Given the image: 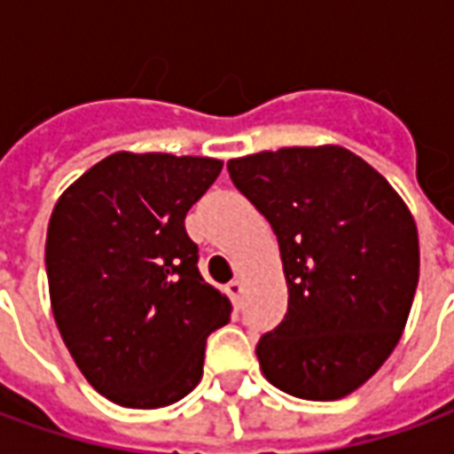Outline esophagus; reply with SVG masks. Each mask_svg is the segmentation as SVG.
<instances>
[{"mask_svg": "<svg viewBox=\"0 0 454 454\" xmlns=\"http://www.w3.org/2000/svg\"><path fill=\"white\" fill-rule=\"evenodd\" d=\"M228 296H231V301H233V306H240V296H243V282L240 279H233V282H228L226 286Z\"/></svg>", "mask_w": 454, "mask_h": 454, "instance_id": "34e87169", "label": "esophagus"}]
</instances>
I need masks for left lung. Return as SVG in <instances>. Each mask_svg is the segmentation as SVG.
<instances>
[{
  "instance_id": "left-lung-1",
  "label": "left lung",
  "mask_w": 454,
  "mask_h": 454,
  "mask_svg": "<svg viewBox=\"0 0 454 454\" xmlns=\"http://www.w3.org/2000/svg\"><path fill=\"white\" fill-rule=\"evenodd\" d=\"M279 240L289 304L257 342L270 384L309 401L348 396L396 348L419 286V231L377 169L340 145L228 160Z\"/></svg>"
}]
</instances>
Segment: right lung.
<instances>
[{
	"mask_svg": "<svg viewBox=\"0 0 454 454\" xmlns=\"http://www.w3.org/2000/svg\"><path fill=\"white\" fill-rule=\"evenodd\" d=\"M221 160L114 153L65 189L45 270L55 324L87 381L126 409L184 399L231 301L204 282L184 216Z\"/></svg>",
	"mask_w": 454,
	"mask_h": 454,
	"instance_id": "add662e5",
	"label": "right lung"
}]
</instances>
